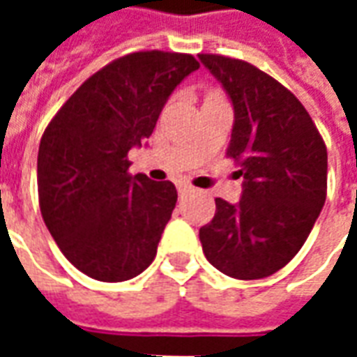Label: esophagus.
<instances>
[{
    "label": "esophagus",
    "instance_id": "obj_1",
    "mask_svg": "<svg viewBox=\"0 0 357 357\" xmlns=\"http://www.w3.org/2000/svg\"><path fill=\"white\" fill-rule=\"evenodd\" d=\"M191 189H193V187L189 185V183H185V181H181V183H178V191H179V195H185V193H189V191H191Z\"/></svg>",
    "mask_w": 357,
    "mask_h": 357
}]
</instances>
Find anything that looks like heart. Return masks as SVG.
Masks as SVG:
<instances>
[{"label":"heart","mask_w":357,"mask_h":357,"mask_svg":"<svg viewBox=\"0 0 357 357\" xmlns=\"http://www.w3.org/2000/svg\"><path fill=\"white\" fill-rule=\"evenodd\" d=\"M216 97H222V95L218 93V91H208L206 93V99H216Z\"/></svg>","instance_id":"heart-1"}]
</instances>
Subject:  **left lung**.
Instances as JSON below:
<instances>
[{"label":"left lung","mask_w":357,"mask_h":357,"mask_svg":"<svg viewBox=\"0 0 357 357\" xmlns=\"http://www.w3.org/2000/svg\"><path fill=\"white\" fill-rule=\"evenodd\" d=\"M235 110L227 156L239 164L243 197L216 199L202 225L204 256L235 279L273 275L296 256L327 197V147L304 105L241 59L201 53Z\"/></svg>","instance_id":"1"}]
</instances>
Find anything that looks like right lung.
<instances>
[{"label":"right lung","instance_id":"add662e5","mask_svg":"<svg viewBox=\"0 0 357 357\" xmlns=\"http://www.w3.org/2000/svg\"><path fill=\"white\" fill-rule=\"evenodd\" d=\"M197 68L187 53L114 59L45 128L38 151L43 222L66 260L91 279L128 281L155 260L178 191L172 181L132 176L128 153L153 133L172 91Z\"/></svg>","mask_w":357,"mask_h":357}]
</instances>
